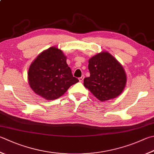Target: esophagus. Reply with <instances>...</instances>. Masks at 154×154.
Instances as JSON below:
<instances>
[{"instance_id":"esophagus-1","label":"esophagus","mask_w":154,"mask_h":154,"mask_svg":"<svg viewBox=\"0 0 154 154\" xmlns=\"http://www.w3.org/2000/svg\"><path fill=\"white\" fill-rule=\"evenodd\" d=\"M84 78H85V76H81L80 78H78V79H79V81H80V82H82L83 80H84Z\"/></svg>"}]
</instances>
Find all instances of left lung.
<instances>
[{
	"label": "left lung",
	"mask_w": 154,
	"mask_h": 154,
	"mask_svg": "<svg viewBox=\"0 0 154 154\" xmlns=\"http://www.w3.org/2000/svg\"><path fill=\"white\" fill-rule=\"evenodd\" d=\"M90 76L84 86L100 101L119 96L125 87L127 76L121 63L107 51H102L88 60Z\"/></svg>",
	"instance_id": "left-lung-1"
}]
</instances>
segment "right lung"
Here are the masks:
<instances>
[{
  "mask_svg": "<svg viewBox=\"0 0 154 154\" xmlns=\"http://www.w3.org/2000/svg\"><path fill=\"white\" fill-rule=\"evenodd\" d=\"M27 74L31 89L47 100L57 99L79 82L72 75L65 55L56 47L42 51L31 63Z\"/></svg>",
  "mask_w": 154,
  "mask_h": 154,
  "instance_id": "obj_1",
  "label": "right lung"
}]
</instances>
